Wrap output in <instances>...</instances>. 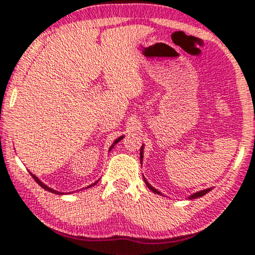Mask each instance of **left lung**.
Returning <instances> with one entry per match:
<instances>
[{"instance_id": "8db88e82", "label": "left lung", "mask_w": 255, "mask_h": 255, "mask_svg": "<svg viewBox=\"0 0 255 255\" xmlns=\"http://www.w3.org/2000/svg\"><path fill=\"white\" fill-rule=\"evenodd\" d=\"M143 145H142V147H140V151H139V158H140V165H142V162H143ZM143 178H144V182H145V184H146V187L149 188L152 192H154V193H158V195H162V193L160 192V191H158L157 189L155 188H153L152 187V185L149 183V182L146 181V178L143 176ZM212 190V188H208V189H204V190H200V191H198V192H195V193H192L191 196L189 197V199H196V198H199V197H203L204 195H206L207 192H210Z\"/></svg>"}]
</instances>
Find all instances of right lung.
<instances>
[{"mask_svg": "<svg viewBox=\"0 0 255 255\" xmlns=\"http://www.w3.org/2000/svg\"><path fill=\"white\" fill-rule=\"evenodd\" d=\"M124 137H125V136H120V137H118V138H117V139L115 140V142H113V144H112V145H111V146H110V149H109V151H111V150L113 149V147H115V145H116V144H117L118 142H120V140H121V139H123ZM30 175H32V177L34 178V180H35V182H36V183H37V184H39L41 188H43L44 190H47V191H49V192H52V193H56V195H64V193H63V192H59V191H57V190H54V189L49 188V187H48V185H45L44 183H42V182H41V181L39 180V177H36L35 175H34V174H32V173H30ZM98 181H100V180H98ZM98 181H96V182H95V183H93V184H90V185H88V187H87V188H85V189H88V188H91V187H93V185H95V184H96Z\"/></svg>", "mask_w": 255, "mask_h": 255, "instance_id": "1", "label": "right lung"}]
</instances>
